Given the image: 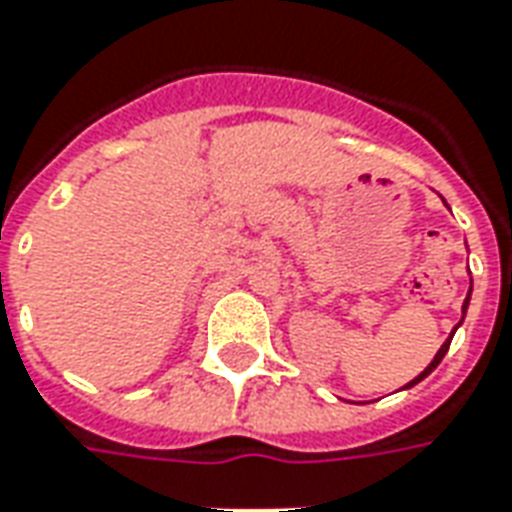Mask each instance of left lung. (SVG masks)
<instances>
[{"instance_id": "1", "label": "left lung", "mask_w": 512, "mask_h": 512, "mask_svg": "<svg viewBox=\"0 0 512 512\" xmlns=\"http://www.w3.org/2000/svg\"><path fill=\"white\" fill-rule=\"evenodd\" d=\"M468 293H471V291H468ZM466 307H468V299H466V302H463V316H466ZM452 335H455V332H452ZM449 343H452V338H449V341L443 343L441 349H438V355H435V360H432L430 366L424 368V371H421V374H418L416 380L410 382V385H416V382H421V380H424V377H427V374H430L432 368H435V366H438V363H441V360H443V355H446V349H449Z\"/></svg>"}]
</instances>
